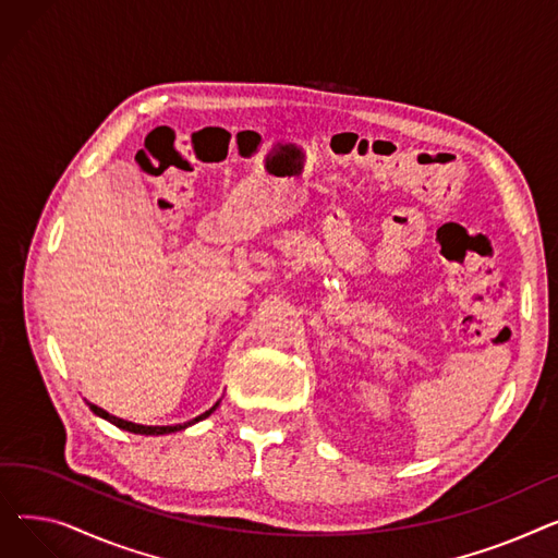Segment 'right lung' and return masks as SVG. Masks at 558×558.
<instances>
[{
	"label": "right lung",
	"instance_id": "right-lung-1",
	"mask_svg": "<svg viewBox=\"0 0 558 558\" xmlns=\"http://www.w3.org/2000/svg\"><path fill=\"white\" fill-rule=\"evenodd\" d=\"M87 407L93 409V412L97 414V416H101V418H106V421H110L112 425H117V427H122V429H129V432H133V434H154V436H158V434H171V432H179V429H185V427H190L192 423H198V421H203V418H208L215 409H217V404L210 409V412H205V414H201V416H196L194 421H190V423H183V425H162V427H149V425H135V423H129V421H122V418H117V416H112V414H108V412H104L101 407H97V404H93V402H87Z\"/></svg>",
	"mask_w": 558,
	"mask_h": 558
}]
</instances>
